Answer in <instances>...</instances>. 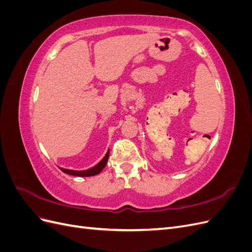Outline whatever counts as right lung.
<instances>
[{
	"instance_id": "right-lung-1",
	"label": "right lung",
	"mask_w": 252,
	"mask_h": 252,
	"mask_svg": "<svg viewBox=\"0 0 252 252\" xmlns=\"http://www.w3.org/2000/svg\"><path fill=\"white\" fill-rule=\"evenodd\" d=\"M108 158H109V150L107 151V154L105 155V157L102 158V161L98 164H96L95 166H94L93 168L87 169V170H81V171L64 169V168H61V170H62L64 173L70 174V175H75V177H91V175L98 174L104 169V167L106 166V164H107Z\"/></svg>"
}]
</instances>
